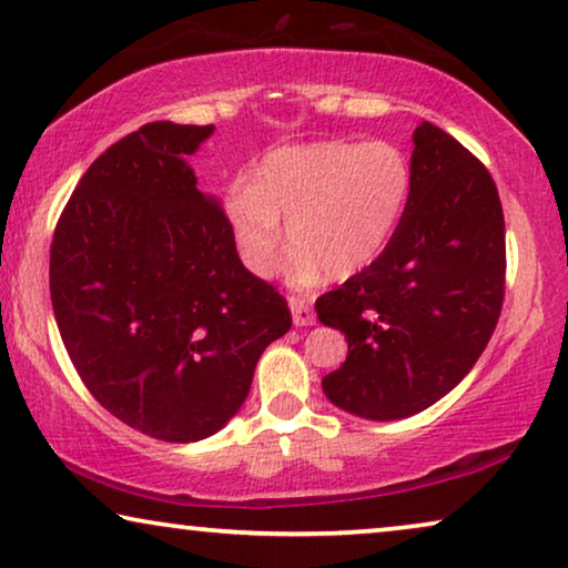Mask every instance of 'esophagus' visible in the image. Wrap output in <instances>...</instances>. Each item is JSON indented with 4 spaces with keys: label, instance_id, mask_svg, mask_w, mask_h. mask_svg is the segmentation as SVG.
<instances>
[{
    "label": "esophagus",
    "instance_id": "1",
    "mask_svg": "<svg viewBox=\"0 0 568 568\" xmlns=\"http://www.w3.org/2000/svg\"><path fill=\"white\" fill-rule=\"evenodd\" d=\"M290 310H292L294 325H313L315 323V313L305 297H292Z\"/></svg>",
    "mask_w": 568,
    "mask_h": 568
}]
</instances>
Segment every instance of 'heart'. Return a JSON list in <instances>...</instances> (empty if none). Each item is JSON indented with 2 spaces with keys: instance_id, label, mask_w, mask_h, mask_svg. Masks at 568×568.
I'll list each match as a JSON object with an SVG mask.
<instances>
[{
  "instance_id": "obj_1",
  "label": "heart",
  "mask_w": 568,
  "mask_h": 568,
  "mask_svg": "<svg viewBox=\"0 0 568 568\" xmlns=\"http://www.w3.org/2000/svg\"><path fill=\"white\" fill-rule=\"evenodd\" d=\"M414 173L398 144L315 142L282 146L261 162L258 178L235 181L227 216L240 258L255 276H271L284 251L286 276L307 286L348 278L372 266L400 227Z\"/></svg>"
}]
</instances>
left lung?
<instances>
[{
    "label": "left lung",
    "mask_w": 568,
    "mask_h": 568,
    "mask_svg": "<svg viewBox=\"0 0 568 568\" xmlns=\"http://www.w3.org/2000/svg\"><path fill=\"white\" fill-rule=\"evenodd\" d=\"M408 209L385 253L317 297L348 341L323 393L348 414L393 422L447 395L473 369L504 302V212L484 162L434 123L414 131Z\"/></svg>",
    "instance_id": "left-lung-1"
}]
</instances>
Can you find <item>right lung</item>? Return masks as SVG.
Wrapping results in <instances>:
<instances>
[{"instance_id": "right-lung-1", "label": "right lung", "mask_w": 568, "mask_h": 568, "mask_svg": "<svg viewBox=\"0 0 568 568\" xmlns=\"http://www.w3.org/2000/svg\"><path fill=\"white\" fill-rule=\"evenodd\" d=\"M212 131L154 121L108 146L51 243V305L77 375L162 442L220 432L263 348L292 328L286 300L243 266L227 214L185 162Z\"/></svg>"}]
</instances>
